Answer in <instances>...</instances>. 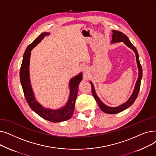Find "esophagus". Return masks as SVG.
I'll use <instances>...</instances> for the list:
<instances>
[{"label": "esophagus", "mask_w": 156, "mask_h": 156, "mask_svg": "<svg viewBox=\"0 0 156 156\" xmlns=\"http://www.w3.org/2000/svg\"><path fill=\"white\" fill-rule=\"evenodd\" d=\"M82 69H83V71H85V69H86V67H85V66H83V68H82Z\"/></svg>", "instance_id": "34e87169"}]
</instances>
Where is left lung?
<instances>
[{
    "label": "left lung",
    "mask_w": 156,
    "mask_h": 156,
    "mask_svg": "<svg viewBox=\"0 0 156 156\" xmlns=\"http://www.w3.org/2000/svg\"><path fill=\"white\" fill-rule=\"evenodd\" d=\"M113 34L112 35V41L111 43H116V42H123L128 47H129L131 49L134 51L135 55H136V63L138 66V78L137 79V81L135 84V89L133 90V94L131 95L129 97V99L124 104H122V105H120L118 107L116 108H111V107H108V106L105 105L102 102V101L99 99V98L97 97V94H95V89L94 87V85L92 82H90V83L91 84L92 86V95L94 97V99H95L97 103L99 105L100 109L104 112L108 113V114H117L118 112H120L122 111L125 110L126 109L128 108L132 105L136 99L137 98V96L139 93V90H140V83H141V80L142 78V66L140 63V61H139V56L138 52L136 51V48L134 47V45L131 43L129 41V38L128 37L125 35L124 34H122V32L116 31V30H112Z\"/></svg>",
    "instance_id": "left-lung-1"
}]
</instances>
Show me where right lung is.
<instances>
[{
	"label": "right lung",
	"mask_w": 156,
	"mask_h": 156,
	"mask_svg": "<svg viewBox=\"0 0 156 156\" xmlns=\"http://www.w3.org/2000/svg\"><path fill=\"white\" fill-rule=\"evenodd\" d=\"M48 35L49 33H42L27 47L23 55L20 76L24 97H25L27 102L30 108L42 118L53 122H57L66 121L72 117L74 110H75V102L78 92V86L80 81L82 80V74L80 73L78 75L71 80L69 83L70 95L69 100L66 105L60 109L52 110L45 109L36 101L30 80L29 66L31 51L33 48L40 42V41L44 38V37Z\"/></svg>",
	"instance_id": "right-lung-1"
}]
</instances>
